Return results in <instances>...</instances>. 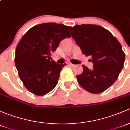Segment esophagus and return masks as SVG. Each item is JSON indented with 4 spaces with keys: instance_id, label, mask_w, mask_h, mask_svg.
<instances>
[{
    "instance_id": "34e87169",
    "label": "esophagus",
    "mask_w": 130,
    "mask_h": 130,
    "mask_svg": "<svg viewBox=\"0 0 130 130\" xmlns=\"http://www.w3.org/2000/svg\"><path fill=\"white\" fill-rule=\"evenodd\" d=\"M69 66L72 67H75V65L74 64H72V63H69Z\"/></svg>"
}]
</instances>
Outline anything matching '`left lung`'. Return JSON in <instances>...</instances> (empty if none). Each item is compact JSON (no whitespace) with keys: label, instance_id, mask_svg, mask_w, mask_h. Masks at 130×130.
<instances>
[{"label":"left lung","instance_id":"8db88e82","mask_svg":"<svg viewBox=\"0 0 130 130\" xmlns=\"http://www.w3.org/2000/svg\"><path fill=\"white\" fill-rule=\"evenodd\" d=\"M72 38L83 54L90 56L93 69L82 65L76 76L81 87L91 93H100L110 87L123 67L125 55L121 44L111 32L101 26L82 24L69 27Z\"/></svg>","mask_w":130,"mask_h":130}]
</instances>
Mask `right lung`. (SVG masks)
<instances>
[{"instance_id":"obj_1","label":"right lung","mask_w":130,"mask_h":130,"mask_svg":"<svg viewBox=\"0 0 130 130\" xmlns=\"http://www.w3.org/2000/svg\"><path fill=\"white\" fill-rule=\"evenodd\" d=\"M67 37H71L67 26L45 23L31 28L19 42L15 64L22 82L30 92L42 96L56 87L66 63H56L51 54Z\"/></svg>"}]
</instances>
